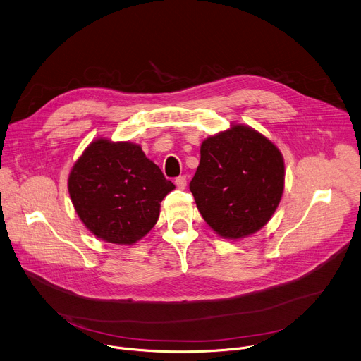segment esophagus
I'll return each mask as SVG.
<instances>
[{"label": "esophagus", "instance_id": "obj_1", "mask_svg": "<svg viewBox=\"0 0 361 361\" xmlns=\"http://www.w3.org/2000/svg\"><path fill=\"white\" fill-rule=\"evenodd\" d=\"M176 185H177V188H180V190H184L185 188V185H187V177L185 176H181V177H177L176 178Z\"/></svg>", "mask_w": 361, "mask_h": 361}]
</instances>
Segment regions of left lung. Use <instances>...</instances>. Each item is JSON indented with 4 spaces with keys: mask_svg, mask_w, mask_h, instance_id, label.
Instances as JSON below:
<instances>
[{
    "mask_svg": "<svg viewBox=\"0 0 361 361\" xmlns=\"http://www.w3.org/2000/svg\"><path fill=\"white\" fill-rule=\"evenodd\" d=\"M285 187L279 148L249 125L232 123L202 142L190 191L204 221L223 239H243L264 227Z\"/></svg>",
    "mask_w": 361,
    "mask_h": 361,
    "instance_id": "left-lung-1",
    "label": "left lung"
}]
</instances>
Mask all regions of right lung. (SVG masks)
Returning a JSON list of instances; mask_svg holds the SVG:
<instances>
[{
    "mask_svg": "<svg viewBox=\"0 0 361 361\" xmlns=\"http://www.w3.org/2000/svg\"><path fill=\"white\" fill-rule=\"evenodd\" d=\"M176 185L141 145L93 140L68 178L73 207L87 231L108 243L129 246L155 226L161 202Z\"/></svg>",
    "mask_w": 361,
    "mask_h": 361,
    "instance_id": "obj_1",
    "label": "right lung"
}]
</instances>
